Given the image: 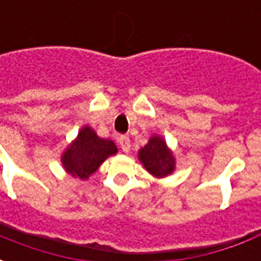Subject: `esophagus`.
I'll list each match as a JSON object with an SVG mask.
<instances>
[{"label": "esophagus", "instance_id": "34e87169", "mask_svg": "<svg viewBox=\"0 0 261 261\" xmlns=\"http://www.w3.org/2000/svg\"><path fill=\"white\" fill-rule=\"evenodd\" d=\"M119 144H120V147H121V149H123L124 152H128V151H130L131 142H130V138H128L127 136H120Z\"/></svg>", "mask_w": 261, "mask_h": 261}]
</instances>
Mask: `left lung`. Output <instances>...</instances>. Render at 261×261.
<instances>
[{
  "label": "left lung",
  "instance_id": "8db88e82",
  "mask_svg": "<svg viewBox=\"0 0 261 261\" xmlns=\"http://www.w3.org/2000/svg\"><path fill=\"white\" fill-rule=\"evenodd\" d=\"M138 159L155 177H165L175 170V156L162 137L152 136L147 145L138 151Z\"/></svg>",
  "mask_w": 261,
  "mask_h": 261
}]
</instances>
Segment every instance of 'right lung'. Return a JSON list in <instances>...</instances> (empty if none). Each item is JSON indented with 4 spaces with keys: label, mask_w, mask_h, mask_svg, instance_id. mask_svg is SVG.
Returning <instances> with one entry per match:
<instances>
[{
    "label": "right lung",
    "mask_w": 261,
    "mask_h": 261,
    "mask_svg": "<svg viewBox=\"0 0 261 261\" xmlns=\"http://www.w3.org/2000/svg\"><path fill=\"white\" fill-rule=\"evenodd\" d=\"M117 152V147L112 140L97 137L91 127H82L78 137L71 142L61 156V164L74 177L88 179L97 168L110 156Z\"/></svg>",
    "instance_id": "add662e5"
}]
</instances>
